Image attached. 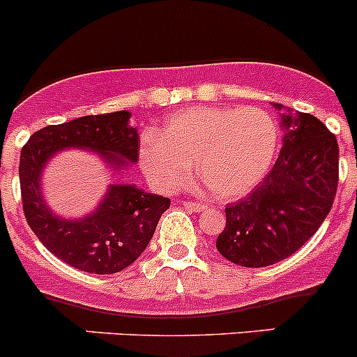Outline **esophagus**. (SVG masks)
<instances>
[{
    "label": "esophagus",
    "instance_id": "1",
    "mask_svg": "<svg viewBox=\"0 0 357 357\" xmlns=\"http://www.w3.org/2000/svg\"><path fill=\"white\" fill-rule=\"evenodd\" d=\"M183 206H185L188 211H193V213H200V211L206 209V206L200 202H185Z\"/></svg>",
    "mask_w": 357,
    "mask_h": 357
}]
</instances>
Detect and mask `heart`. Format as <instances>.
I'll return each mask as SVG.
<instances>
[{
    "instance_id": "1",
    "label": "heart",
    "mask_w": 357,
    "mask_h": 357,
    "mask_svg": "<svg viewBox=\"0 0 357 357\" xmlns=\"http://www.w3.org/2000/svg\"><path fill=\"white\" fill-rule=\"evenodd\" d=\"M275 120L258 108H193L174 113L160 134L148 132L139 165L160 192H174L197 174L220 200L248 195L265 179L278 153Z\"/></svg>"
}]
</instances>
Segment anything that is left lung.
I'll use <instances>...</instances> for the list:
<instances>
[{
  "mask_svg": "<svg viewBox=\"0 0 357 357\" xmlns=\"http://www.w3.org/2000/svg\"><path fill=\"white\" fill-rule=\"evenodd\" d=\"M275 109L284 106L274 102ZM282 148L272 171L245 199L225 207L216 248L241 266H268L298 251L333 206L338 185L337 137L309 113H281Z\"/></svg>",
  "mask_w": 357,
  "mask_h": 357,
  "instance_id": "obj_1",
  "label": "left lung"
}]
</instances>
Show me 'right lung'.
I'll return each mask as SVG.
<instances>
[{
  "instance_id": "add662e5",
  "label": "right lung",
  "mask_w": 357,
  "mask_h": 357,
  "mask_svg": "<svg viewBox=\"0 0 357 357\" xmlns=\"http://www.w3.org/2000/svg\"><path fill=\"white\" fill-rule=\"evenodd\" d=\"M129 120V112H115L43 127L20 151L19 178L27 225L52 255L78 271L106 275L132 265L171 206L167 197L120 183L109 185L96 211L78 220L57 216L45 202L41 174L59 151H94L115 174L136 164L139 137Z\"/></svg>"
}]
</instances>
